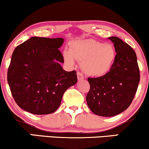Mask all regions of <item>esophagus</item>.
Instances as JSON below:
<instances>
[{"instance_id": "esophagus-1", "label": "esophagus", "mask_w": 149, "mask_h": 149, "mask_svg": "<svg viewBox=\"0 0 149 149\" xmlns=\"http://www.w3.org/2000/svg\"><path fill=\"white\" fill-rule=\"evenodd\" d=\"M77 77H78V80H82V79H83V78H84V77H83V74H82V73H80V71H78V72H77Z\"/></svg>"}]
</instances>
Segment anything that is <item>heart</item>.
Masks as SVG:
<instances>
[{
	"mask_svg": "<svg viewBox=\"0 0 149 149\" xmlns=\"http://www.w3.org/2000/svg\"><path fill=\"white\" fill-rule=\"evenodd\" d=\"M116 50L111 44L93 39L77 40L73 42L70 51H64L65 61L75 64V59L82 63V68L87 74L101 76L111 68L116 59Z\"/></svg>",
	"mask_w": 149,
	"mask_h": 149,
	"instance_id": "heart-1",
	"label": "heart"
}]
</instances>
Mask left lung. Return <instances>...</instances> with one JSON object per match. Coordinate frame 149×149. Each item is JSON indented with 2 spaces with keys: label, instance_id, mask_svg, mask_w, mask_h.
I'll use <instances>...</instances> for the list:
<instances>
[{
  "label": "left lung",
  "instance_id": "left-lung-1",
  "mask_svg": "<svg viewBox=\"0 0 149 149\" xmlns=\"http://www.w3.org/2000/svg\"><path fill=\"white\" fill-rule=\"evenodd\" d=\"M116 52L111 68L104 76L88 78L90 88L86 101L92 113L111 117L130 107L137 90L140 73L136 53L119 38H109Z\"/></svg>",
  "mask_w": 149,
  "mask_h": 149
}]
</instances>
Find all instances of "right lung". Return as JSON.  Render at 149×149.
Returning a JSON list of instances; mask_svg holds the SVG:
<instances>
[{
  "mask_svg": "<svg viewBox=\"0 0 149 149\" xmlns=\"http://www.w3.org/2000/svg\"><path fill=\"white\" fill-rule=\"evenodd\" d=\"M61 38L31 37L12 55L8 82L12 95L21 109L36 115L54 112L63 95L77 83L76 71L62 69L64 57L59 48Z\"/></svg>",
  "mask_w": 149,
  "mask_h": 149,
  "instance_id": "1",
  "label": "right lung"
}]
</instances>
